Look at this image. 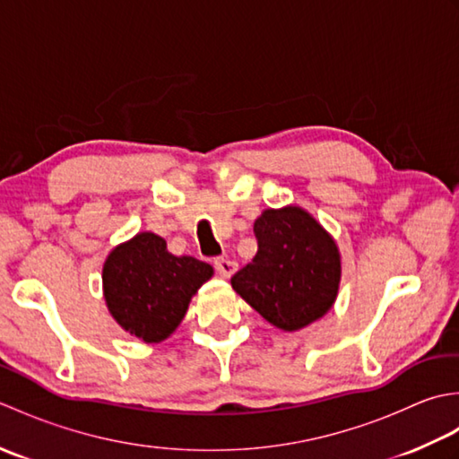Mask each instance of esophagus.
I'll return each mask as SVG.
<instances>
[{
    "instance_id": "1",
    "label": "esophagus",
    "mask_w": 459,
    "mask_h": 459,
    "mask_svg": "<svg viewBox=\"0 0 459 459\" xmlns=\"http://www.w3.org/2000/svg\"><path fill=\"white\" fill-rule=\"evenodd\" d=\"M214 268H217L221 278L229 280L237 272V262H232L229 258H217V260H214Z\"/></svg>"
}]
</instances>
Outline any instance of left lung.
I'll use <instances>...</instances> for the list:
<instances>
[{
    "label": "left lung",
    "instance_id": "obj_1",
    "mask_svg": "<svg viewBox=\"0 0 459 459\" xmlns=\"http://www.w3.org/2000/svg\"><path fill=\"white\" fill-rule=\"evenodd\" d=\"M255 235L256 256L232 276V290L281 331H299L324 317L341 284L335 238L298 204L262 211Z\"/></svg>",
    "mask_w": 459,
    "mask_h": 459
}]
</instances>
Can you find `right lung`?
Here are the masks:
<instances>
[{
	"label": "right lung",
	"instance_id": "obj_1",
	"mask_svg": "<svg viewBox=\"0 0 459 459\" xmlns=\"http://www.w3.org/2000/svg\"><path fill=\"white\" fill-rule=\"evenodd\" d=\"M214 270L193 256H175L153 232H138L114 247L102 266L110 316L143 343H161L179 327L191 298Z\"/></svg>",
	"mask_w": 459,
	"mask_h": 459
}]
</instances>
